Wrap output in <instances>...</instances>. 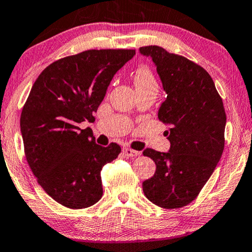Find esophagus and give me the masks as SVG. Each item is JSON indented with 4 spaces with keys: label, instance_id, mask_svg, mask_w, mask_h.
<instances>
[{
    "label": "esophagus",
    "instance_id": "obj_1",
    "mask_svg": "<svg viewBox=\"0 0 252 252\" xmlns=\"http://www.w3.org/2000/svg\"><path fill=\"white\" fill-rule=\"evenodd\" d=\"M123 151H124V154H126V157H131V158L137 157V156L141 155V152L139 151H136V150L130 149V148H124Z\"/></svg>",
    "mask_w": 252,
    "mask_h": 252
}]
</instances>
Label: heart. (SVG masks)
Instances as JSON below:
<instances>
[{
    "mask_svg": "<svg viewBox=\"0 0 252 252\" xmlns=\"http://www.w3.org/2000/svg\"><path fill=\"white\" fill-rule=\"evenodd\" d=\"M135 84L137 88H141L150 85H157V82L150 68L142 66L135 73Z\"/></svg>",
    "mask_w": 252,
    "mask_h": 252,
    "instance_id": "heart-1",
    "label": "heart"
}]
</instances>
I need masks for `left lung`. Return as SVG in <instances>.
I'll return each instance as SVG.
<instances>
[{
	"label": "left lung",
	"mask_w": 252,
	"mask_h": 252,
	"mask_svg": "<svg viewBox=\"0 0 252 252\" xmlns=\"http://www.w3.org/2000/svg\"><path fill=\"white\" fill-rule=\"evenodd\" d=\"M151 57L167 96L158 119L170 126L168 152L146 149L156 172L143 183L145 196L156 206L178 209L196 199L211 178L224 149L225 111L212 76L205 68L163 47L143 46Z\"/></svg>",
	"instance_id": "left-lung-1"
}]
</instances>
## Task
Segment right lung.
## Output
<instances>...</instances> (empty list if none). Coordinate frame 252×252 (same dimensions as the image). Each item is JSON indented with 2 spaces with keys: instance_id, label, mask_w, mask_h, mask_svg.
Here are the masks:
<instances>
[{
  "instance_id": "obj_1",
  "label": "right lung",
  "mask_w": 252,
  "mask_h": 252,
  "mask_svg": "<svg viewBox=\"0 0 252 252\" xmlns=\"http://www.w3.org/2000/svg\"><path fill=\"white\" fill-rule=\"evenodd\" d=\"M135 50H87L56 60L40 73L21 114L24 154L41 189L71 209L102 197L101 171L121 152L116 143L97 145L80 129L102 102L115 73Z\"/></svg>"
}]
</instances>
